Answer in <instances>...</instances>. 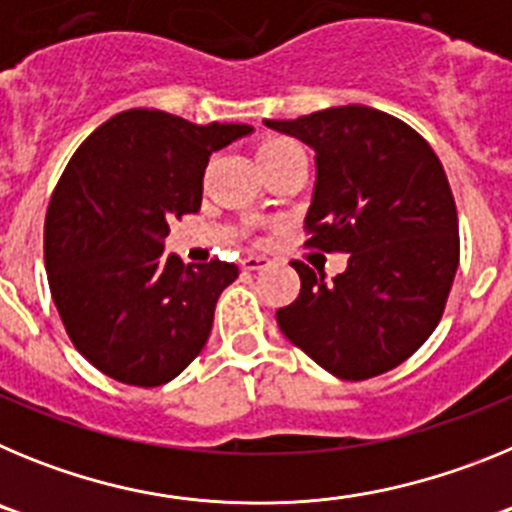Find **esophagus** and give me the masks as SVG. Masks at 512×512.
Masks as SVG:
<instances>
[{
    "label": "esophagus",
    "instance_id": "obj_1",
    "mask_svg": "<svg viewBox=\"0 0 512 512\" xmlns=\"http://www.w3.org/2000/svg\"><path fill=\"white\" fill-rule=\"evenodd\" d=\"M264 266H269V256H261V253H248L243 259V269L246 271H259Z\"/></svg>",
    "mask_w": 512,
    "mask_h": 512
}]
</instances>
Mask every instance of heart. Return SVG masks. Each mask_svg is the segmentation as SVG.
I'll return each instance as SVG.
<instances>
[{"mask_svg":"<svg viewBox=\"0 0 512 512\" xmlns=\"http://www.w3.org/2000/svg\"><path fill=\"white\" fill-rule=\"evenodd\" d=\"M287 148H295V143L287 138H274V140H266L264 146L259 148V158L271 156V153H279V151H287Z\"/></svg>","mask_w":512,"mask_h":512,"instance_id":"heart-1","label":"heart"}]
</instances>
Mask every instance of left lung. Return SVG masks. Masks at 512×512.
Returning a JSON list of instances; mask_svg holds the SVG:
<instances>
[{
    "label": "left lung",
    "mask_w": 512,
    "mask_h": 512,
    "mask_svg": "<svg viewBox=\"0 0 512 512\" xmlns=\"http://www.w3.org/2000/svg\"><path fill=\"white\" fill-rule=\"evenodd\" d=\"M264 125L315 151L307 243L348 253L330 282L292 264L302 287L277 310L279 328L338 379L390 372L436 330L459 266V217L441 161L410 125L364 104Z\"/></svg>",
    "instance_id": "left-lung-1"
}]
</instances>
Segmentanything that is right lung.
<instances>
[{
    "mask_svg": "<svg viewBox=\"0 0 512 512\" xmlns=\"http://www.w3.org/2000/svg\"><path fill=\"white\" fill-rule=\"evenodd\" d=\"M251 133L125 110L71 156L45 215V269L66 333L102 374L158 387L205 348L238 266H184L164 253L166 235L174 217L200 210L212 153Z\"/></svg>",
    "mask_w": 512,
    "mask_h": 512,
    "instance_id": "1",
    "label": "right lung"
}]
</instances>
